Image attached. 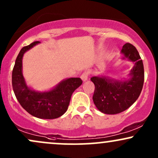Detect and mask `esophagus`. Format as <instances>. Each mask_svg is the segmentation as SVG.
Returning a JSON list of instances; mask_svg holds the SVG:
<instances>
[{
	"label": "esophagus",
	"instance_id": "34e87169",
	"mask_svg": "<svg viewBox=\"0 0 158 158\" xmlns=\"http://www.w3.org/2000/svg\"><path fill=\"white\" fill-rule=\"evenodd\" d=\"M88 76H89V73H88V72H84V73L81 75V79H82L83 81H87L88 79Z\"/></svg>",
	"mask_w": 158,
	"mask_h": 158
}]
</instances>
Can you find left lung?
Returning a JSON list of instances; mask_svg holds the SVG:
<instances>
[{"instance_id": "8db88e82", "label": "left lung", "mask_w": 158, "mask_h": 158, "mask_svg": "<svg viewBox=\"0 0 158 158\" xmlns=\"http://www.w3.org/2000/svg\"><path fill=\"white\" fill-rule=\"evenodd\" d=\"M121 52L129 61L135 62L130 78L116 80L106 77H93L95 85L93 101L97 109L107 114L121 113L128 109L138 99L144 82V68L138 51L134 45L126 43Z\"/></svg>"}]
</instances>
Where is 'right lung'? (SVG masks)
<instances>
[{"label":"right lung","instance_id":"obj_1","mask_svg":"<svg viewBox=\"0 0 158 158\" xmlns=\"http://www.w3.org/2000/svg\"><path fill=\"white\" fill-rule=\"evenodd\" d=\"M39 43L34 41L20 51L12 70V88L18 101L29 114L40 119H56L68 110L72 94L82 84V80L80 78H69L61 81L53 89L45 92L35 91L29 88L22 73L23 56Z\"/></svg>","mask_w":158,"mask_h":158}]
</instances>
